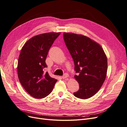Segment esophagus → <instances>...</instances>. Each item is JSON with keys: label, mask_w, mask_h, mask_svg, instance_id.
Segmentation results:
<instances>
[{"label": "esophagus", "mask_w": 127, "mask_h": 127, "mask_svg": "<svg viewBox=\"0 0 127 127\" xmlns=\"http://www.w3.org/2000/svg\"><path fill=\"white\" fill-rule=\"evenodd\" d=\"M68 77H69V75H68L67 73H65V74L63 76V77H62V78H63V79H68Z\"/></svg>", "instance_id": "34e87169"}]
</instances>
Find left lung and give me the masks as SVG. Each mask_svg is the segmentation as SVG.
Listing matches in <instances>:
<instances>
[{
    "instance_id": "left-lung-1",
    "label": "left lung",
    "mask_w": 127,
    "mask_h": 127,
    "mask_svg": "<svg viewBox=\"0 0 127 127\" xmlns=\"http://www.w3.org/2000/svg\"><path fill=\"white\" fill-rule=\"evenodd\" d=\"M65 45L74 63L75 79L79 90L73 93L80 99L92 97L102 87L107 71V59L102 46L81 34L64 33Z\"/></svg>"
}]
</instances>
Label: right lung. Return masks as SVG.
<instances>
[{
  "mask_svg": "<svg viewBox=\"0 0 127 127\" xmlns=\"http://www.w3.org/2000/svg\"><path fill=\"white\" fill-rule=\"evenodd\" d=\"M60 33L50 32L39 34L29 39L20 53L17 67L18 78L25 90L32 97H46L57 80L44 71L49 50Z\"/></svg>",
  "mask_w": 127,
  "mask_h": 127,
  "instance_id": "obj_1",
  "label": "right lung"
}]
</instances>
